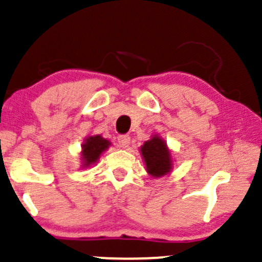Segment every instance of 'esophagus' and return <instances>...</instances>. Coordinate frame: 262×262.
I'll return each mask as SVG.
<instances>
[{
  "label": "esophagus",
  "mask_w": 262,
  "mask_h": 262,
  "mask_svg": "<svg viewBox=\"0 0 262 262\" xmlns=\"http://www.w3.org/2000/svg\"><path fill=\"white\" fill-rule=\"evenodd\" d=\"M118 143L122 149H127L129 148V144H130V137L129 135H119Z\"/></svg>",
  "instance_id": "1"
}]
</instances>
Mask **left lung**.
Masks as SVG:
<instances>
[{
    "instance_id": "1",
    "label": "left lung",
    "mask_w": 262,
    "mask_h": 262,
    "mask_svg": "<svg viewBox=\"0 0 262 262\" xmlns=\"http://www.w3.org/2000/svg\"><path fill=\"white\" fill-rule=\"evenodd\" d=\"M145 170L154 179L166 176L173 169V158L171 150L159 134H152L139 149Z\"/></svg>"
}]
</instances>
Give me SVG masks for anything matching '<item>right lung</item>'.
Instances as JSON below:
<instances>
[{
  "label": "right lung",
  "instance_id": "right-lung-1",
  "mask_svg": "<svg viewBox=\"0 0 262 262\" xmlns=\"http://www.w3.org/2000/svg\"><path fill=\"white\" fill-rule=\"evenodd\" d=\"M111 146V141L101 134L89 135L81 144V167L89 169L100 160L101 155Z\"/></svg>",
  "mask_w": 262,
  "mask_h": 262
}]
</instances>
